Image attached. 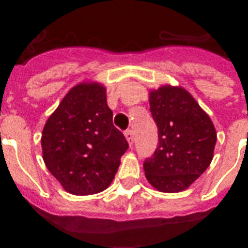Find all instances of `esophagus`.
<instances>
[{"instance_id": "1", "label": "esophagus", "mask_w": 248, "mask_h": 248, "mask_svg": "<svg viewBox=\"0 0 248 248\" xmlns=\"http://www.w3.org/2000/svg\"><path fill=\"white\" fill-rule=\"evenodd\" d=\"M124 136H126V139H127L128 144L132 145L134 144V131L132 130H127V131H124Z\"/></svg>"}]
</instances>
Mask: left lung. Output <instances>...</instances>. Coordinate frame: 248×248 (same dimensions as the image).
Here are the masks:
<instances>
[{"label": "left lung", "mask_w": 248, "mask_h": 248, "mask_svg": "<svg viewBox=\"0 0 248 248\" xmlns=\"http://www.w3.org/2000/svg\"><path fill=\"white\" fill-rule=\"evenodd\" d=\"M151 113L158 127V147L144 161L147 180L157 190L186 189L206 171L214 157L212 121L183 87L162 86L149 93Z\"/></svg>", "instance_id": "1"}]
</instances>
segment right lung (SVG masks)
I'll return each mask as SVG.
<instances>
[{"instance_id": "obj_1", "label": "right lung", "mask_w": 248, "mask_h": 248, "mask_svg": "<svg viewBox=\"0 0 248 248\" xmlns=\"http://www.w3.org/2000/svg\"><path fill=\"white\" fill-rule=\"evenodd\" d=\"M48 171L67 192L89 196L103 192L114 179L128 143L113 124L100 83H79L64 96L42 131Z\"/></svg>"}]
</instances>
